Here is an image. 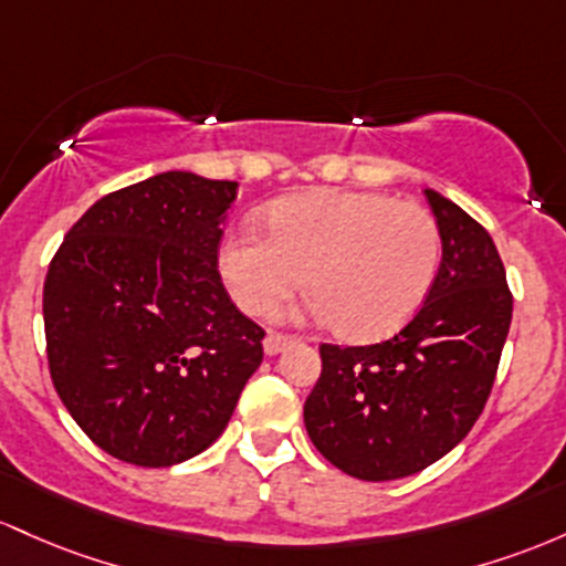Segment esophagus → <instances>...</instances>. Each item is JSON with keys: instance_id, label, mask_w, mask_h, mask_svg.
<instances>
[{"instance_id": "34e87169", "label": "esophagus", "mask_w": 566, "mask_h": 566, "mask_svg": "<svg viewBox=\"0 0 566 566\" xmlns=\"http://www.w3.org/2000/svg\"><path fill=\"white\" fill-rule=\"evenodd\" d=\"M289 336H283V334H266L264 336V353L266 355H277V353H283L285 350V345H289Z\"/></svg>"}]
</instances>
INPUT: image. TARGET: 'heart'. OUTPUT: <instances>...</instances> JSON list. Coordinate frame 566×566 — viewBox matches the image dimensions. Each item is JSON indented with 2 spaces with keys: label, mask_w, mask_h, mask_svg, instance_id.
Segmentation results:
<instances>
[{
  "label": "heart",
  "mask_w": 566,
  "mask_h": 566,
  "mask_svg": "<svg viewBox=\"0 0 566 566\" xmlns=\"http://www.w3.org/2000/svg\"><path fill=\"white\" fill-rule=\"evenodd\" d=\"M270 238L251 227L219 245V275L249 315H270L310 275L313 313L342 336H390L420 310L441 266L438 221L390 195L315 189L277 200Z\"/></svg>",
  "instance_id": "obj_1"
}]
</instances>
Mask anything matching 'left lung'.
Here are the masks:
<instances>
[{
  "mask_svg": "<svg viewBox=\"0 0 566 566\" xmlns=\"http://www.w3.org/2000/svg\"><path fill=\"white\" fill-rule=\"evenodd\" d=\"M441 266L420 313L390 339L323 345L304 428L342 473L364 481L415 475L471 433L497 374L513 300L494 240L436 189Z\"/></svg>",
  "mask_w": 566,
  "mask_h": 566,
  "instance_id": "8db88e82",
  "label": "left lung"
}]
</instances>
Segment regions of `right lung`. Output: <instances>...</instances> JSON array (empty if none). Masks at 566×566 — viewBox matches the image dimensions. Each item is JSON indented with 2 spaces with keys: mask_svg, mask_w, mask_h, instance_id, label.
<instances>
[{
  "mask_svg": "<svg viewBox=\"0 0 566 566\" xmlns=\"http://www.w3.org/2000/svg\"><path fill=\"white\" fill-rule=\"evenodd\" d=\"M238 181L165 170L106 195L44 277L50 377L95 447L170 468L224 433L262 364L264 332L219 270Z\"/></svg>",
  "mask_w": 566,
  "mask_h": 566,
  "instance_id": "obj_1",
  "label": "right lung"
}]
</instances>
